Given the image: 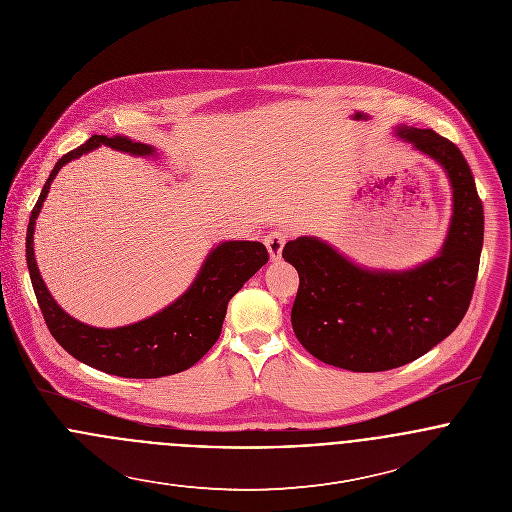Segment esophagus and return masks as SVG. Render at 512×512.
Wrapping results in <instances>:
<instances>
[{"instance_id":"esophagus-1","label":"esophagus","mask_w":512,"mask_h":512,"mask_svg":"<svg viewBox=\"0 0 512 512\" xmlns=\"http://www.w3.org/2000/svg\"><path fill=\"white\" fill-rule=\"evenodd\" d=\"M286 238H288V236H286L284 232H280V230L270 232V234L264 238V244H266V248H268V252H270V258H272V260H278V258L282 256V250H284Z\"/></svg>"}]
</instances>
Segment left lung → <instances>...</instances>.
Returning <instances> with one entry per match:
<instances>
[{"mask_svg":"<svg viewBox=\"0 0 512 512\" xmlns=\"http://www.w3.org/2000/svg\"><path fill=\"white\" fill-rule=\"evenodd\" d=\"M396 136L443 167L453 215L438 256L404 272L368 270L327 242L299 236L282 256L299 274L292 307L297 341L319 361L353 372L408 365L461 323L475 290L483 248V203L459 147L400 126Z\"/></svg>","mask_w":512,"mask_h":512,"instance_id":"left-lung-1","label":"left lung"}]
</instances>
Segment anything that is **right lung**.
<instances>
[{
  "label": "right lung",
  "instance_id": "add662e5",
  "mask_svg": "<svg viewBox=\"0 0 512 512\" xmlns=\"http://www.w3.org/2000/svg\"><path fill=\"white\" fill-rule=\"evenodd\" d=\"M100 146L138 157L155 155L153 147L124 136H92L57 161L31 211L25 242L27 268L41 313L55 341L84 365L124 378H159L183 372L201 361L217 343L228 301L268 262V250L262 242L252 240L220 242L205 258L189 290L159 313L116 329H100L76 321L61 309L39 274L33 234L35 220L61 167Z\"/></svg>",
  "mask_w": 512,
  "mask_h": 512
}]
</instances>
